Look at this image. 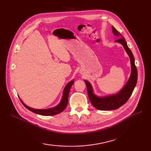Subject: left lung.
Segmentation results:
<instances>
[{
	"label": "left lung",
	"instance_id": "8db88e82",
	"mask_svg": "<svg viewBox=\"0 0 151 151\" xmlns=\"http://www.w3.org/2000/svg\"><path fill=\"white\" fill-rule=\"evenodd\" d=\"M111 28L112 32L115 36L119 37L118 40H115V42L121 43L123 46L128 55L129 56L131 64V74L129 81L119 92L116 94L104 96V97H98L95 95L91 84L88 81H84L91 103L95 108L100 110H116L126 103L132 93L137 80V70L135 65L134 58L132 51L128 47L126 41L121 36V34L114 27H111Z\"/></svg>",
	"mask_w": 151,
	"mask_h": 151
}]
</instances>
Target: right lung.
<instances>
[{
	"instance_id": "1",
	"label": "right lung",
	"mask_w": 151,
	"mask_h": 151,
	"mask_svg": "<svg viewBox=\"0 0 151 151\" xmlns=\"http://www.w3.org/2000/svg\"><path fill=\"white\" fill-rule=\"evenodd\" d=\"M73 84H74V81L73 80V81H70L68 84L66 85L65 88L63 89L62 98L61 99L60 102L54 108H50L48 109H41V110L32 108L28 107V106L25 104L24 102L22 101V100L20 98H19V99H20L22 104L24 106L25 108H27L28 110L34 112L35 114L42 115H48V116H49V115H54L61 113V112H62L65 109L67 105V102H68V96H69L70 89Z\"/></svg>"
}]
</instances>
